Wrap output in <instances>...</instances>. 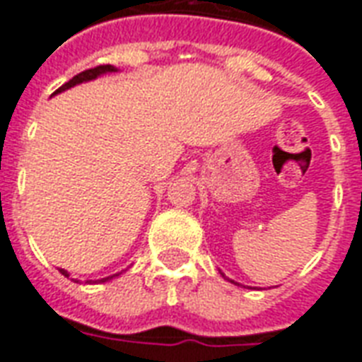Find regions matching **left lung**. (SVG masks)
<instances>
[{
  "mask_svg": "<svg viewBox=\"0 0 362 362\" xmlns=\"http://www.w3.org/2000/svg\"><path fill=\"white\" fill-rule=\"evenodd\" d=\"M222 276H224V274H222ZM224 278H226V276H224ZM226 280H228V278H226ZM230 282H234V280H230ZM235 284V282H234Z\"/></svg>",
  "mask_w": 362,
  "mask_h": 362,
  "instance_id": "left-lung-1",
  "label": "left lung"
}]
</instances>
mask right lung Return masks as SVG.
Segmentation results:
<instances>
[{
  "label": "right lung",
  "mask_w": 362,
  "mask_h": 362,
  "mask_svg": "<svg viewBox=\"0 0 362 362\" xmlns=\"http://www.w3.org/2000/svg\"><path fill=\"white\" fill-rule=\"evenodd\" d=\"M117 71H119V69H117V66H113V65H99V66H95V69H88V71L80 72V74H76L74 78L69 80L66 84L61 86V88H59V90L55 93L65 92V90H71V88L82 84V82H90V80H95V78H99V76H103V74H109V72H117ZM55 93H53V95H55ZM59 272H61V274H63V276H65V278L71 276V274H69V272H66L65 269H59ZM120 274H122V272H117V274H111V276L101 278V280H88V282H86V284H103V282H109V280H113V278L120 276ZM76 282H78V280H76Z\"/></svg>",
  "instance_id": "right-lung-1"
}]
</instances>
